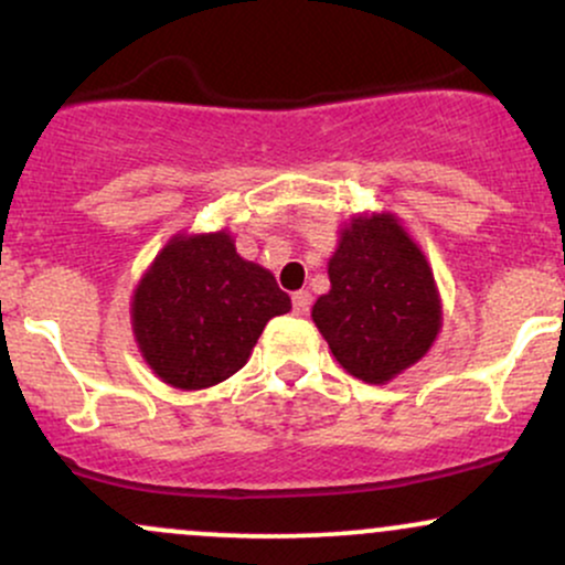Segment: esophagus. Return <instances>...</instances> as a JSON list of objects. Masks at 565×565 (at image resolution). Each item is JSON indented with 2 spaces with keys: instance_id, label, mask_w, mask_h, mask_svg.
I'll list each match as a JSON object with an SVG mask.
<instances>
[{
  "instance_id": "obj_1",
  "label": "esophagus",
  "mask_w": 565,
  "mask_h": 565,
  "mask_svg": "<svg viewBox=\"0 0 565 565\" xmlns=\"http://www.w3.org/2000/svg\"><path fill=\"white\" fill-rule=\"evenodd\" d=\"M310 302H313V297H310V291L300 289V291H295V295H291V305H295V313H297V316L308 313Z\"/></svg>"
}]
</instances>
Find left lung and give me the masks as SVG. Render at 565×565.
Segmentation results:
<instances>
[{
    "label": "left lung",
    "instance_id": "8db88e82",
    "mask_svg": "<svg viewBox=\"0 0 565 565\" xmlns=\"http://www.w3.org/2000/svg\"><path fill=\"white\" fill-rule=\"evenodd\" d=\"M329 281L332 289L316 300L310 316L353 377L372 385L391 382L436 342V278L391 212L353 217L340 231Z\"/></svg>",
    "mask_w": 565,
    "mask_h": 565
}]
</instances>
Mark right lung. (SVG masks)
<instances>
[{"mask_svg":"<svg viewBox=\"0 0 565 565\" xmlns=\"http://www.w3.org/2000/svg\"><path fill=\"white\" fill-rule=\"evenodd\" d=\"M291 300L263 265L244 260L228 231L178 233L132 295V332L167 385L201 391L236 374L257 337Z\"/></svg>","mask_w":565,"mask_h":565,"instance_id":"add662e5","label":"right lung"}]
</instances>
